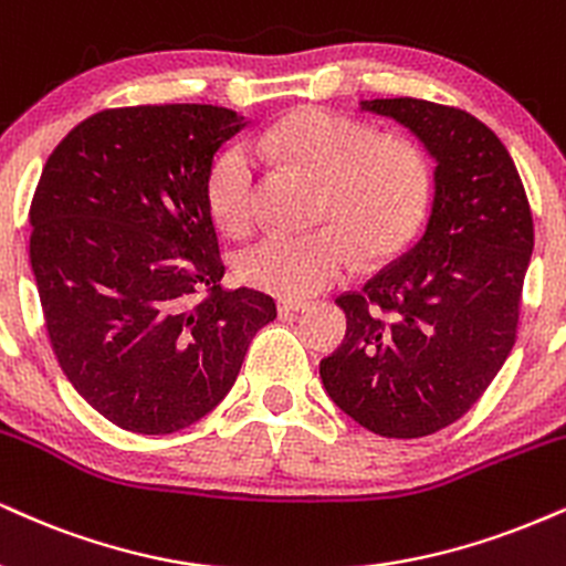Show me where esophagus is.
I'll return each mask as SVG.
<instances>
[{
  "label": "esophagus",
  "mask_w": 566,
  "mask_h": 566,
  "mask_svg": "<svg viewBox=\"0 0 566 566\" xmlns=\"http://www.w3.org/2000/svg\"><path fill=\"white\" fill-rule=\"evenodd\" d=\"M308 308V303L305 301H292V297H287V301H279L276 303V311L279 316H292V313H301Z\"/></svg>",
  "instance_id": "34e87169"
}]
</instances>
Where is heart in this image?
Here are the masks:
<instances>
[{"mask_svg":"<svg viewBox=\"0 0 566 566\" xmlns=\"http://www.w3.org/2000/svg\"><path fill=\"white\" fill-rule=\"evenodd\" d=\"M255 155L274 158L322 181L318 216L335 227L305 234H269L240 258L250 287L282 297H308L335 284L353 263L382 258L419 221L430 189L427 163L413 145L379 139L360 120L318 107L290 113L253 139ZM216 221L242 237L258 218V166L248 147L218 155L208 176Z\"/></svg>","mask_w":566,"mask_h":566,"instance_id":"b5f03b06","label":"heart"}]
</instances>
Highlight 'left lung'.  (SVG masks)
Masks as SVG:
<instances>
[{"mask_svg":"<svg viewBox=\"0 0 566 566\" xmlns=\"http://www.w3.org/2000/svg\"><path fill=\"white\" fill-rule=\"evenodd\" d=\"M360 111L432 155V206L400 261L337 297L348 332L322 382L369 432L424 438L464 417L514 348L533 213L512 155L474 115L413 97Z\"/></svg>","mask_w":566,"mask_h":566,"instance_id":"1","label":"left lung"}]
</instances>
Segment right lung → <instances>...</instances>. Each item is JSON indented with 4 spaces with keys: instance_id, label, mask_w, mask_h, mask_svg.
<instances>
[{
    "instance_id": "add662e5",
    "label": "right lung",
    "mask_w": 566,
    "mask_h": 566,
    "mask_svg": "<svg viewBox=\"0 0 566 566\" xmlns=\"http://www.w3.org/2000/svg\"><path fill=\"white\" fill-rule=\"evenodd\" d=\"M240 128L242 115L216 105L102 111L39 179L31 269L46 335L76 392L120 430L200 421L276 318L263 292L221 290L208 176Z\"/></svg>"
}]
</instances>
